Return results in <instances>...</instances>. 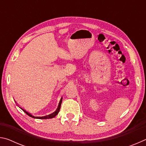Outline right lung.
<instances>
[{"label":"right lung","instance_id":"right-lung-1","mask_svg":"<svg viewBox=\"0 0 146 146\" xmlns=\"http://www.w3.org/2000/svg\"><path fill=\"white\" fill-rule=\"evenodd\" d=\"M62 101V100L61 99V100H60V102H59V104H58V108H57V109H56V110L55 111V112L53 113H51V114H50V115L44 116V117H35V116L32 115L31 114V113H28V111H26L25 110H24V109H23V108H21V109L24 111V112H25V113H26L27 115H29V117H32V118H38V119H48V118H53V117H55V116L58 113L59 111H60Z\"/></svg>","mask_w":146,"mask_h":146}]
</instances>
